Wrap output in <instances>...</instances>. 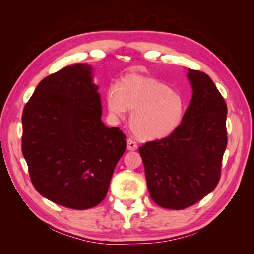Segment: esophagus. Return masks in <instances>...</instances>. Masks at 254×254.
<instances>
[{"mask_svg": "<svg viewBox=\"0 0 254 254\" xmlns=\"http://www.w3.org/2000/svg\"><path fill=\"white\" fill-rule=\"evenodd\" d=\"M127 148L128 150H136L137 149V144L135 141H133L132 138H127Z\"/></svg>", "mask_w": 254, "mask_h": 254, "instance_id": "34e87169", "label": "esophagus"}]
</instances>
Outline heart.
<instances>
[{"label": "heart", "mask_w": 254, "mask_h": 254, "mask_svg": "<svg viewBox=\"0 0 254 254\" xmlns=\"http://www.w3.org/2000/svg\"><path fill=\"white\" fill-rule=\"evenodd\" d=\"M108 109L115 116L130 110L131 130L139 139L156 141L171 135L186 111L183 97L154 77L137 74L124 76L107 90Z\"/></svg>", "instance_id": "1"}]
</instances>
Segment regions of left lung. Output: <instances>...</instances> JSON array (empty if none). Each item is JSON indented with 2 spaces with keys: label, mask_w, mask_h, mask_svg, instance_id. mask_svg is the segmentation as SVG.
Here are the masks:
<instances>
[{
  "label": "left lung",
  "mask_w": 254,
  "mask_h": 254,
  "mask_svg": "<svg viewBox=\"0 0 254 254\" xmlns=\"http://www.w3.org/2000/svg\"><path fill=\"white\" fill-rule=\"evenodd\" d=\"M192 99L179 127L138 148L153 201L183 209L216 188L227 147V105L207 74L188 69Z\"/></svg>",
  "instance_id": "1"
}]
</instances>
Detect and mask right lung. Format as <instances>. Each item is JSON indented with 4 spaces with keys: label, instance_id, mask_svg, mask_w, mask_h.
Listing matches in <instances>:
<instances>
[{
    "label": "right lung",
    "instance_id": "1",
    "mask_svg": "<svg viewBox=\"0 0 254 254\" xmlns=\"http://www.w3.org/2000/svg\"><path fill=\"white\" fill-rule=\"evenodd\" d=\"M101 115L88 64L63 67L38 84L21 117V152L42 196L73 209L91 208L106 197L127 141Z\"/></svg>",
    "mask_w": 254,
    "mask_h": 254
}]
</instances>
